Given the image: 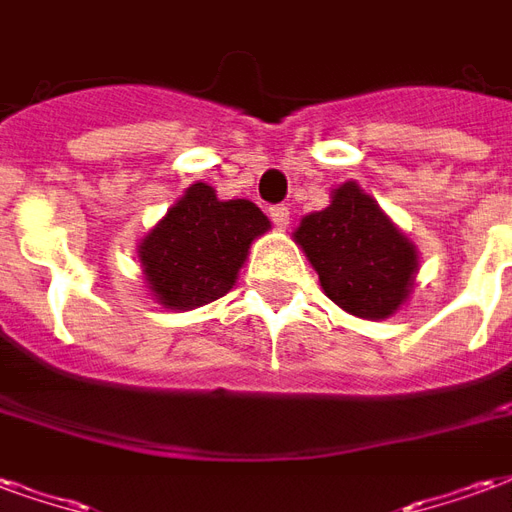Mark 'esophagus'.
<instances>
[{
	"instance_id": "1",
	"label": "esophagus",
	"mask_w": 512,
	"mask_h": 512,
	"mask_svg": "<svg viewBox=\"0 0 512 512\" xmlns=\"http://www.w3.org/2000/svg\"><path fill=\"white\" fill-rule=\"evenodd\" d=\"M271 222L276 227H287L290 225V208L287 206H274L271 208Z\"/></svg>"
}]
</instances>
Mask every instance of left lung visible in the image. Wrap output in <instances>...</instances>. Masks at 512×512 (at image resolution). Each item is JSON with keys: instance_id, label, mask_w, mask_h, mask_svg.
<instances>
[{"instance_id": "8db88e82", "label": "left lung", "mask_w": 512, "mask_h": 512, "mask_svg": "<svg viewBox=\"0 0 512 512\" xmlns=\"http://www.w3.org/2000/svg\"><path fill=\"white\" fill-rule=\"evenodd\" d=\"M293 238L344 312L385 320L410 298L418 249L355 181L333 189L331 206L301 219Z\"/></svg>"}]
</instances>
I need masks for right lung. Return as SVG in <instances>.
<instances>
[{
  "instance_id": "1",
  "label": "right lung",
  "mask_w": 512,
  "mask_h": 512,
  "mask_svg": "<svg viewBox=\"0 0 512 512\" xmlns=\"http://www.w3.org/2000/svg\"><path fill=\"white\" fill-rule=\"evenodd\" d=\"M271 222L252 200H219L203 181L187 187L138 246L146 287L165 309H198L236 285L249 246Z\"/></svg>"
}]
</instances>
